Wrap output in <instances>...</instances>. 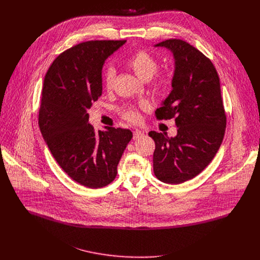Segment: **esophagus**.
I'll return each mask as SVG.
<instances>
[{
  "mask_svg": "<svg viewBox=\"0 0 260 260\" xmlns=\"http://www.w3.org/2000/svg\"><path fill=\"white\" fill-rule=\"evenodd\" d=\"M144 136V133L143 132H141V131H134V133H133V139L134 140H138V139H140V138H142Z\"/></svg>",
  "mask_w": 260,
  "mask_h": 260,
  "instance_id": "1",
  "label": "esophagus"
}]
</instances>
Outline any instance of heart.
<instances>
[{
  "instance_id": "b5f03b06",
  "label": "heart",
  "mask_w": 260,
  "mask_h": 260,
  "mask_svg": "<svg viewBox=\"0 0 260 260\" xmlns=\"http://www.w3.org/2000/svg\"><path fill=\"white\" fill-rule=\"evenodd\" d=\"M125 64L129 67L136 75L148 81L153 78V85L156 89L164 90L168 88L171 84L172 78L170 74L168 73H159L155 74L158 70L159 62L156 57L148 52L147 50L140 49L135 51L125 59ZM103 85L106 89H111L114 85L115 77H116V71L113 67L108 66L103 71ZM140 110H148V106L146 104H140L139 106L136 105H126L121 109V116L132 123H137L141 116H140Z\"/></svg>"
}]
</instances>
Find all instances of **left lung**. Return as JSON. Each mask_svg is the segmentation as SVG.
Instances as JSON below:
<instances>
[{"mask_svg":"<svg viewBox=\"0 0 260 260\" xmlns=\"http://www.w3.org/2000/svg\"><path fill=\"white\" fill-rule=\"evenodd\" d=\"M155 46L170 49L175 57L173 90L155 111L158 120L175 119L177 136L150 132L155 142L153 171L168 184H180L198 176L212 161L223 140L226 114L220 80L213 62L181 39Z\"/></svg>","mask_w":260,"mask_h":260,"instance_id":"1","label":"left lung"}]
</instances>
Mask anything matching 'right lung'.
<instances>
[{
	"label": "right lung",
	"mask_w": 260,
	"mask_h": 260,
	"mask_svg": "<svg viewBox=\"0 0 260 260\" xmlns=\"http://www.w3.org/2000/svg\"><path fill=\"white\" fill-rule=\"evenodd\" d=\"M125 40L82 42L61 52L43 83L39 126L49 150L66 174L88 188H102L117 175L129 129L95 132L87 110L102 95V68Z\"/></svg>",
	"instance_id": "obj_1"
}]
</instances>
